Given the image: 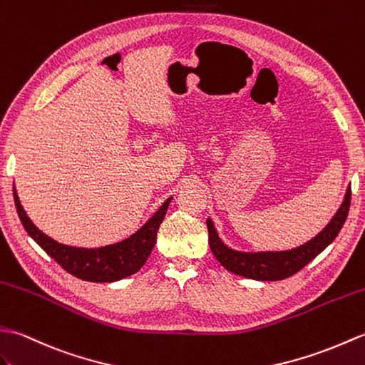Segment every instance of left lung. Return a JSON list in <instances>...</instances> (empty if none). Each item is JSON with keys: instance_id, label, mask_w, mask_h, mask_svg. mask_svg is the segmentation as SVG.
Segmentation results:
<instances>
[{"instance_id": "left-lung-1", "label": "left lung", "mask_w": 365, "mask_h": 365, "mask_svg": "<svg viewBox=\"0 0 365 365\" xmlns=\"http://www.w3.org/2000/svg\"><path fill=\"white\" fill-rule=\"evenodd\" d=\"M351 201V187L345 192V198L336 215L331 222L320 231L317 236L299 245L294 250L287 251H261V253H244L226 247L218 237L214 228L212 220L207 218V231H209V247L217 261L220 262L226 270L236 273L239 277H245L257 281H279L292 277L297 272L309 264L315 256H319L331 242H333L339 231L346 220L348 209Z\"/></svg>"}]
</instances>
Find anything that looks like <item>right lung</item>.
I'll return each mask as SVG.
<instances>
[{"instance_id":"1","label":"right lung","mask_w":365,"mask_h":365,"mask_svg":"<svg viewBox=\"0 0 365 365\" xmlns=\"http://www.w3.org/2000/svg\"><path fill=\"white\" fill-rule=\"evenodd\" d=\"M14 201L20 220L24 230L29 236L34 239L37 244L45 250L48 256H51L63 270H67L73 277L84 281L92 282H114L123 279L126 277L137 273L142 265L147 262L148 256L151 255L153 247L156 244L158 230L164 220L165 212L168 209V198L162 205L156 214L145 223L142 228L128 239L117 242V244L100 247V248H79L70 247L56 242L54 239L48 237L45 232L40 231L37 226L31 222L28 214L24 212L23 206L17 192L14 187Z\"/></svg>"}]
</instances>
